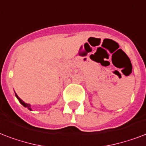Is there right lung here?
Returning <instances> with one entry per match:
<instances>
[{
    "instance_id": "add662e5",
    "label": "right lung",
    "mask_w": 146,
    "mask_h": 146,
    "mask_svg": "<svg viewBox=\"0 0 146 146\" xmlns=\"http://www.w3.org/2000/svg\"><path fill=\"white\" fill-rule=\"evenodd\" d=\"M15 95H16L17 98V100H18L19 101H20V103H21V104H22V105L24 106H25V107H27V109H28V110H31V105H30V104H28V103H24V101H23V100H21V99H20V98L18 97V96L17 95L16 93H15Z\"/></svg>"
}]
</instances>
